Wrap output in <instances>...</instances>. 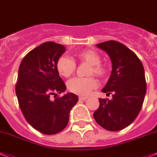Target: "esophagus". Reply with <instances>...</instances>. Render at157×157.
<instances>
[{
    "mask_svg": "<svg viewBox=\"0 0 157 157\" xmlns=\"http://www.w3.org/2000/svg\"><path fill=\"white\" fill-rule=\"evenodd\" d=\"M87 98H88V97H85V96H80L79 97V100H83V101H86Z\"/></svg>",
    "mask_w": 157,
    "mask_h": 157,
    "instance_id": "34e87169",
    "label": "esophagus"
}]
</instances>
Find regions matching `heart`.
<instances>
[{
    "label": "heart",
    "instance_id": "1",
    "mask_svg": "<svg viewBox=\"0 0 157 157\" xmlns=\"http://www.w3.org/2000/svg\"><path fill=\"white\" fill-rule=\"evenodd\" d=\"M75 58L78 61L90 65L89 75H95L102 77L106 72V68L101 62V57L95 51L87 49L78 52ZM56 68L59 75L68 78L74 74L76 69V63L73 59L62 56L56 63ZM97 86V81L94 78H74L68 82V89L71 92L79 95H88L92 89Z\"/></svg>",
    "mask_w": 157,
    "mask_h": 157
}]
</instances>
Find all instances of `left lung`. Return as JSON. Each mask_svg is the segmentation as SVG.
Instances as JSON below:
<instances>
[{
	"label": "left lung",
	"mask_w": 157,
	"mask_h": 157,
	"mask_svg": "<svg viewBox=\"0 0 157 157\" xmlns=\"http://www.w3.org/2000/svg\"><path fill=\"white\" fill-rule=\"evenodd\" d=\"M97 47L109 55L113 70L102 92L113 98H99L94 113L99 126L109 131L122 130L130 125L141 110L147 92L144 68L137 55L116 41L99 43Z\"/></svg>",
	"instance_id": "obj_1"
}]
</instances>
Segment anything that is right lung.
Instances as JSON below:
<instances>
[{"mask_svg":"<svg viewBox=\"0 0 157 157\" xmlns=\"http://www.w3.org/2000/svg\"><path fill=\"white\" fill-rule=\"evenodd\" d=\"M65 52L62 44L44 42L28 52L19 66L15 86L19 106L27 122L46 135L56 134L66 127L70 111L78 101L73 93L52 99V95L55 98L66 89L56 68Z\"/></svg>","mask_w":157,"mask_h":157,"instance_id":"add662e5","label":"right lung"}]
</instances>
